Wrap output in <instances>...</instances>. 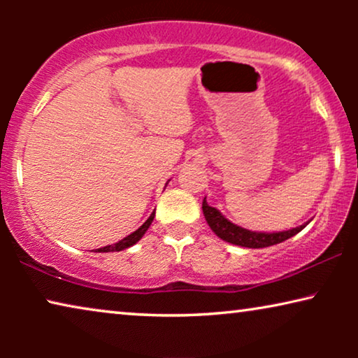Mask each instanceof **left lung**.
I'll use <instances>...</instances> for the list:
<instances>
[{
	"instance_id": "obj_1",
	"label": "left lung",
	"mask_w": 358,
	"mask_h": 358,
	"mask_svg": "<svg viewBox=\"0 0 358 358\" xmlns=\"http://www.w3.org/2000/svg\"><path fill=\"white\" fill-rule=\"evenodd\" d=\"M202 210L208 227L212 228V231L217 234L218 238H222L223 241H227L229 244H236V246L252 248V249L268 248V246H273V244L285 241V239L295 236L296 233H300L301 229L310 223L306 222L296 228L287 229V231L262 233V231H251V229H246L231 223L228 218H224V215L220 212V210H217L215 207H210L207 203V197H205L202 202Z\"/></svg>"
}]
</instances>
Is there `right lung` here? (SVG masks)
Segmentation results:
<instances>
[{
  "label": "right lung",
  "instance_id": "1",
  "mask_svg": "<svg viewBox=\"0 0 358 358\" xmlns=\"http://www.w3.org/2000/svg\"><path fill=\"white\" fill-rule=\"evenodd\" d=\"M153 218H155V212L150 215V218L146 220V222L141 224V227L136 229V231L129 234V236H125L124 239H120L119 243L109 244V246H104V248L97 249L96 252H117V251H124V249L134 246V244H136L141 238H143V234L146 233V229L150 228V224H151V222H153Z\"/></svg>",
  "mask_w": 358,
  "mask_h": 358
}]
</instances>
